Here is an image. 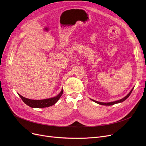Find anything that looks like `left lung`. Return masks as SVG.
Here are the masks:
<instances>
[{"instance_id":"obj_1","label":"left lung","mask_w":146,"mask_h":146,"mask_svg":"<svg viewBox=\"0 0 146 146\" xmlns=\"http://www.w3.org/2000/svg\"><path fill=\"white\" fill-rule=\"evenodd\" d=\"M133 89H132V90L130 91V92L125 96V97H124V98H122V99H120V100H118V101H115V102H108V103H104V102H98V101H94V100H93V99H91L92 101H93L94 102H96V103H97V104H99V105H114V104H118V103H120V102H122L123 101H124L125 100H126V99L129 97V96L131 95V92H132V91H133Z\"/></svg>"}]
</instances>
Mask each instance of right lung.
Instances as JSON below:
<instances>
[{
  "label": "right lung",
  "mask_w": 146,
  "mask_h": 146,
  "mask_svg": "<svg viewBox=\"0 0 146 146\" xmlns=\"http://www.w3.org/2000/svg\"><path fill=\"white\" fill-rule=\"evenodd\" d=\"M63 93V89L61 91V92L56 97L49 98V99H42V100H33V99H27L26 98L23 97L21 95H19V96L22 99L25 104L28 105L29 106L31 107V108H45V107H48L50 106L53 105L55 104L58 101V99L60 98Z\"/></svg>",
  "instance_id": "add662e5"
}]
</instances>
